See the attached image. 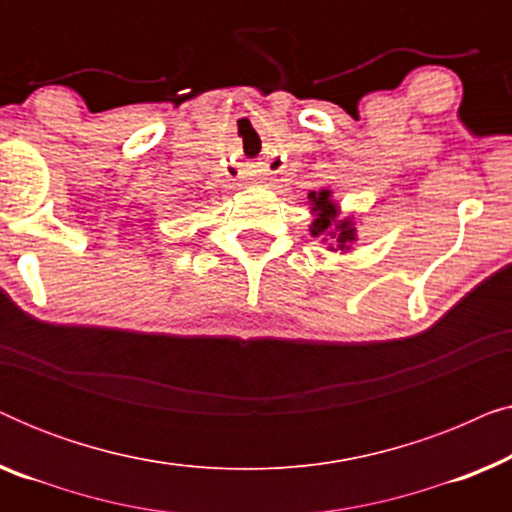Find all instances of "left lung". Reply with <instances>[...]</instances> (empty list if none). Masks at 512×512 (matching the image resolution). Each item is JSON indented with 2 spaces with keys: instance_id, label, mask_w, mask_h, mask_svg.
I'll use <instances>...</instances> for the list:
<instances>
[{
  "instance_id": "left-lung-1",
  "label": "left lung",
  "mask_w": 512,
  "mask_h": 512,
  "mask_svg": "<svg viewBox=\"0 0 512 512\" xmlns=\"http://www.w3.org/2000/svg\"><path fill=\"white\" fill-rule=\"evenodd\" d=\"M328 195H331L328 191L310 193V200L314 202L312 212H317V219H314L310 230H312L314 237H317V235H333V237H338L340 247L345 249V244L354 240L352 221L335 223V216H338V207L333 205Z\"/></svg>"
}]
</instances>
